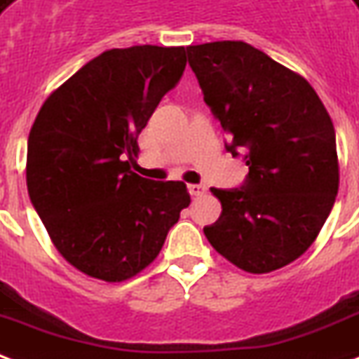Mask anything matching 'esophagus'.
I'll return each instance as SVG.
<instances>
[{
    "label": "esophagus",
    "instance_id": "1",
    "mask_svg": "<svg viewBox=\"0 0 359 359\" xmlns=\"http://www.w3.org/2000/svg\"><path fill=\"white\" fill-rule=\"evenodd\" d=\"M188 192H190L192 198H200V196H203V194L207 192V188L203 187V184H190V187H188Z\"/></svg>",
    "mask_w": 359,
    "mask_h": 359
}]
</instances>
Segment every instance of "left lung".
<instances>
[{
	"label": "left lung",
	"mask_w": 359,
	"mask_h": 359,
	"mask_svg": "<svg viewBox=\"0 0 359 359\" xmlns=\"http://www.w3.org/2000/svg\"><path fill=\"white\" fill-rule=\"evenodd\" d=\"M203 100L226 131V150H245L241 188H211L222 205L203 228L224 259L266 274L314 243L339 192L335 127L306 79L243 41L187 47Z\"/></svg>",
	"instance_id": "obj_1"
}]
</instances>
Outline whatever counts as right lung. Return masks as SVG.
Instances as JSON below:
<instances>
[{
	"label": "right lung",
	"instance_id": "add662e5",
	"mask_svg": "<svg viewBox=\"0 0 359 359\" xmlns=\"http://www.w3.org/2000/svg\"><path fill=\"white\" fill-rule=\"evenodd\" d=\"M184 66V47L110 49L39 108L28 137V194L58 253L83 274L110 283L137 276L190 205L184 182L131 171L137 137Z\"/></svg>",
	"mask_w": 359,
	"mask_h": 359
}]
</instances>
